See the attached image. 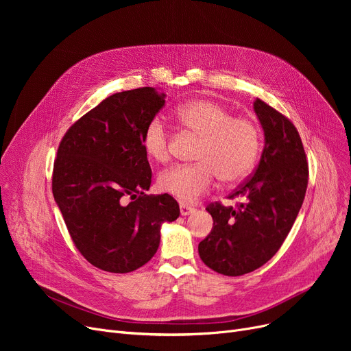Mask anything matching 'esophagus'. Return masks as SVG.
I'll use <instances>...</instances> for the list:
<instances>
[{"mask_svg": "<svg viewBox=\"0 0 351 351\" xmlns=\"http://www.w3.org/2000/svg\"><path fill=\"white\" fill-rule=\"evenodd\" d=\"M180 215L182 216H188V215H192V213H195V208H192V206H188V205H185V204H180Z\"/></svg>", "mask_w": 351, "mask_h": 351, "instance_id": "1", "label": "esophagus"}]
</instances>
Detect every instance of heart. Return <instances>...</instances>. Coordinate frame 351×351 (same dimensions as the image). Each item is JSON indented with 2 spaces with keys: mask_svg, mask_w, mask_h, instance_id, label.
Segmentation results:
<instances>
[{
  "mask_svg": "<svg viewBox=\"0 0 351 351\" xmlns=\"http://www.w3.org/2000/svg\"><path fill=\"white\" fill-rule=\"evenodd\" d=\"M175 118L188 132L200 138L196 163L176 165L158 178V188L185 204L196 202L219 179L236 183L249 176L259 159L261 128L252 118L234 117L230 109L209 99H193L175 110ZM171 131L162 118L147 122L142 146L155 162L171 158Z\"/></svg>",
  "mask_w": 351,
  "mask_h": 351,
  "instance_id": "heart-1",
  "label": "heart"
}]
</instances>
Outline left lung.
I'll use <instances>...</instances> for the list:
<instances>
[{
	"mask_svg": "<svg viewBox=\"0 0 351 351\" xmlns=\"http://www.w3.org/2000/svg\"><path fill=\"white\" fill-rule=\"evenodd\" d=\"M265 149L253 175L229 199L243 204L206 206L213 229L199 243L202 262L225 276H242L267 263L283 245L303 205L308 163L293 122L265 101H254Z\"/></svg>",
	"mask_w": 351,
	"mask_h": 351,
	"instance_id": "obj_1",
	"label": "left lung"
}]
</instances>
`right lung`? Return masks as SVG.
Instances as JSON below:
<instances>
[{
	"instance_id": "right-lung-1",
	"label": "right lung",
	"mask_w": 351,
	"mask_h": 351,
	"mask_svg": "<svg viewBox=\"0 0 351 351\" xmlns=\"http://www.w3.org/2000/svg\"><path fill=\"white\" fill-rule=\"evenodd\" d=\"M163 105L156 88L118 92L71 125L60 142L52 193L73 245L101 270L142 267L159 247L160 223L179 217L171 195H146L152 171L142 135Z\"/></svg>"
}]
</instances>
